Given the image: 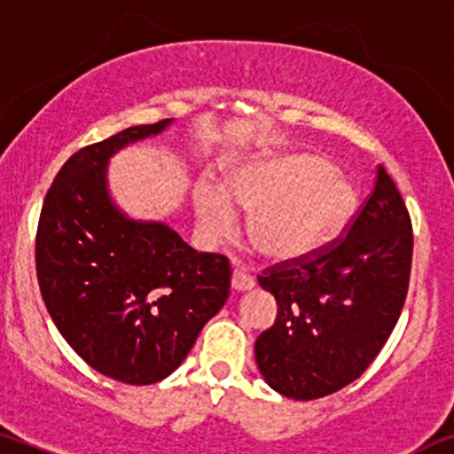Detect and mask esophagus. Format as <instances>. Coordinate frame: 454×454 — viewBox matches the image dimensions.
Instances as JSON below:
<instances>
[{"mask_svg": "<svg viewBox=\"0 0 454 454\" xmlns=\"http://www.w3.org/2000/svg\"><path fill=\"white\" fill-rule=\"evenodd\" d=\"M256 286V280H254V276L246 271L243 267H235L232 269V288L239 293L243 291H252V288Z\"/></svg>", "mask_w": 454, "mask_h": 454, "instance_id": "1", "label": "esophagus"}]
</instances>
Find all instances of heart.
Wrapping results in <instances>:
<instances>
[{
    "label": "heart",
    "instance_id": "1",
    "mask_svg": "<svg viewBox=\"0 0 454 454\" xmlns=\"http://www.w3.org/2000/svg\"><path fill=\"white\" fill-rule=\"evenodd\" d=\"M356 207V183L315 153L262 154L232 168L223 187L208 176L193 187V211L204 237H235L239 211L252 213L247 235L271 261H301L325 250Z\"/></svg>",
    "mask_w": 454,
    "mask_h": 454
}]
</instances>
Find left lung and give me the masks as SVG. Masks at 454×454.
Returning a JSON list of instances; mask_svg holds the SVG:
<instances>
[{
	"mask_svg": "<svg viewBox=\"0 0 454 454\" xmlns=\"http://www.w3.org/2000/svg\"><path fill=\"white\" fill-rule=\"evenodd\" d=\"M411 250L410 213L380 166L375 189L345 239L312 261L258 278L278 301L276 323L254 345L262 380L295 401L356 381L401 317Z\"/></svg>",
	"mask_w": 454,
	"mask_h": 454,
	"instance_id": "8db88e82",
	"label": "left lung"
}]
</instances>
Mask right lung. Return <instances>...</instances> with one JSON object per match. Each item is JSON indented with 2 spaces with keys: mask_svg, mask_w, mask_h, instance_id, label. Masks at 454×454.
Returning <instances> with one entry per match:
<instances>
[{
  "mask_svg": "<svg viewBox=\"0 0 454 454\" xmlns=\"http://www.w3.org/2000/svg\"><path fill=\"white\" fill-rule=\"evenodd\" d=\"M172 122L129 127L74 153L38 222V284L53 323L86 364L131 386L176 371L231 295L226 256L196 252L161 219L127 215L109 192V159Z\"/></svg>",
  "mask_w": 454,
  "mask_h": 454,
  "instance_id": "obj_1",
  "label": "right lung"
}]
</instances>
